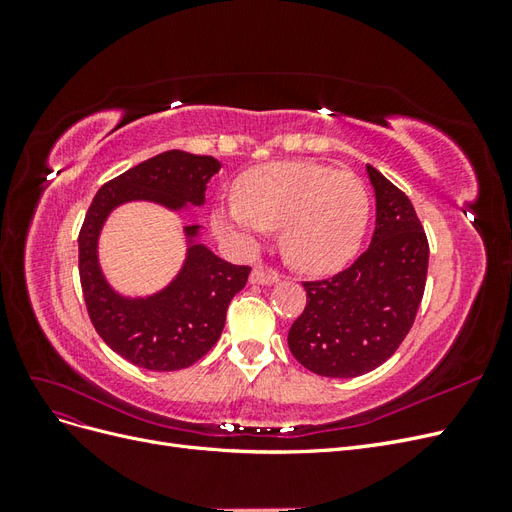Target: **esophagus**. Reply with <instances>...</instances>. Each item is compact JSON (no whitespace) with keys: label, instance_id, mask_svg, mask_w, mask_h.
<instances>
[{"label":"esophagus","instance_id":"34e87169","mask_svg":"<svg viewBox=\"0 0 512 512\" xmlns=\"http://www.w3.org/2000/svg\"><path fill=\"white\" fill-rule=\"evenodd\" d=\"M280 273L277 271H271V269H267V267H262V265H258V267H254L252 269V273H250V282L252 284H258V286H271V284H275V282H280Z\"/></svg>","mask_w":512,"mask_h":512}]
</instances>
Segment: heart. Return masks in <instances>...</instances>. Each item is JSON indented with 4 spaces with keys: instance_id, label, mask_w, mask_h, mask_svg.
Returning <instances> with one entry per match:
<instances>
[{
    "instance_id": "1",
    "label": "heart",
    "mask_w": 512,
    "mask_h": 512,
    "mask_svg": "<svg viewBox=\"0 0 512 512\" xmlns=\"http://www.w3.org/2000/svg\"><path fill=\"white\" fill-rule=\"evenodd\" d=\"M369 194L350 170L314 162H271L241 175L237 198L213 211V224L256 245L280 228L282 254L305 273L342 269L369 224Z\"/></svg>"
}]
</instances>
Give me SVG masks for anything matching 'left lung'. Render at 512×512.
<instances>
[{
  "label": "left lung",
  "mask_w": 512,
  "mask_h": 512,
  "mask_svg": "<svg viewBox=\"0 0 512 512\" xmlns=\"http://www.w3.org/2000/svg\"><path fill=\"white\" fill-rule=\"evenodd\" d=\"M376 230L367 252L331 280L305 282L307 305L288 331V348L324 378H356L389 361L421 305L429 245L410 198L374 166Z\"/></svg>",
  "instance_id": "left-lung-1"
}]
</instances>
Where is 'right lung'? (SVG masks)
Returning a JSON list of instances; mask_svg holds the SVG:
<instances>
[{
	"label": "right lung",
	"instance_id": "obj_1",
	"mask_svg": "<svg viewBox=\"0 0 512 512\" xmlns=\"http://www.w3.org/2000/svg\"><path fill=\"white\" fill-rule=\"evenodd\" d=\"M220 168L211 156L170 149L104 183L91 200L79 235L87 312L106 346L136 367L175 371L205 356L220 339L226 309L252 269L215 256L200 241L203 226H183L185 258L173 280L145 297H130L108 284L102 271V228L128 203H153L173 213L203 207L207 183Z\"/></svg>",
	"mask_w": 512,
	"mask_h": 512
}]
</instances>
